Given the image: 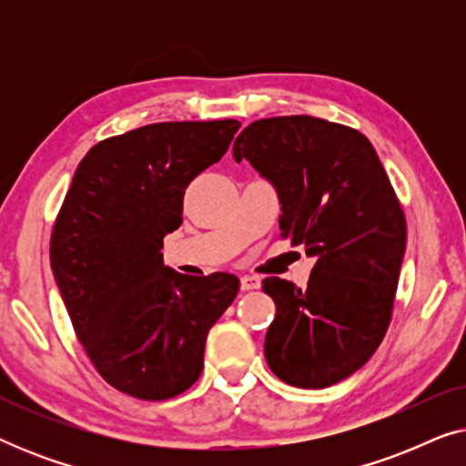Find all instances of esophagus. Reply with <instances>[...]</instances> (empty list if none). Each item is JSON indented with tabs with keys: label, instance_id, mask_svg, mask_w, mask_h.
<instances>
[{
	"label": "esophagus",
	"instance_id": "esophagus-1",
	"mask_svg": "<svg viewBox=\"0 0 466 466\" xmlns=\"http://www.w3.org/2000/svg\"><path fill=\"white\" fill-rule=\"evenodd\" d=\"M239 282H241V290H254L260 286L258 278H254V276H241Z\"/></svg>",
	"mask_w": 466,
	"mask_h": 466
}]
</instances>
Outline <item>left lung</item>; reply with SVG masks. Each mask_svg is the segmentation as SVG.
Returning <instances> with one entry per match:
<instances>
[{"label": "left lung", "instance_id": "1", "mask_svg": "<svg viewBox=\"0 0 466 466\" xmlns=\"http://www.w3.org/2000/svg\"><path fill=\"white\" fill-rule=\"evenodd\" d=\"M278 190L279 238L316 258L305 289L265 278L276 301L265 359L297 388H327L365 365L392 320L407 222L371 142L316 116L254 120L233 144Z\"/></svg>", "mask_w": 466, "mask_h": 466}]
</instances>
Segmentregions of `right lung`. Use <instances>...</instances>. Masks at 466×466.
Masks as SVG:
<instances>
[{
    "label": "right lung",
    "instance_id": "obj_1",
    "mask_svg": "<svg viewBox=\"0 0 466 466\" xmlns=\"http://www.w3.org/2000/svg\"><path fill=\"white\" fill-rule=\"evenodd\" d=\"M239 120L155 123L101 139L76 169L50 235L69 320L107 384L142 400L188 390L214 322L239 290L231 273L163 265L187 187L218 163Z\"/></svg>",
    "mask_w": 466,
    "mask_h": 466
}]
</instances>
